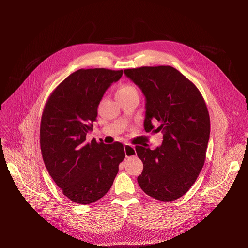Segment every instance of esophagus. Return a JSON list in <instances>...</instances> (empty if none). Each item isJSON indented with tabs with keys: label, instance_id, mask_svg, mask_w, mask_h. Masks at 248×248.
I'll return each mask as SVG.
<instances>
[{
	"label": "esophagus",
	"instance_id": "esophagus-1",
	"mask_svg": "<svg viewBox=\"0 0 248 248\" xmlns=\"http://www.w3.org/2000/svg\"><path fill=\"white\" fill-rule=\"evenodd\" d=\"M124 153H125V156L126 157H129V156H134L136 155V147L134 145L131 144H128V143H125L124 145Z\"/></svg>",
	"mask_w": 248,
	"mask_h": 248
}]
</instances>
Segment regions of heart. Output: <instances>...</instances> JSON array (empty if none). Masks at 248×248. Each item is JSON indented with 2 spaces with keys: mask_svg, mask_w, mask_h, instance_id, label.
I'll list each match as a JSON object with an SVG mask.
<instances>
[{
  "mask_svg": "<svg viewBox=\"0 0 248 248\" xmlns=\"http://www.w3.org/2000/svg\"><path fill=\"white\" fill-rule=\"evenodd\" d=\"M131 93H138L137 90L130 85H123L117 91V97L119 96H125Z\"/></svg>",
  "mask_w": 248,
  "mask_h": 248,
  "instance_id": "1",
  "label": "heart"
}]
</instances>
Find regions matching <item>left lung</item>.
Masks as SVG:
<instances>
[{
    "label": "left lung",
    "instance_id": "1",
    "mask_svg": "<svg viewBox=\"0 0 248 248\" xmlns=\"http://www.w3.org/2000/svg\"><path fill=\"white\" fill-rule=\"evenodd\" d=\"M145 96L144 130H161L152 151L137 145L143 170L140 188L155 200L171 202L186 194L202 171L210 134L209 113L194 84L170 65L124 70Z\"/></svg>",
    "mask_w": 248,
    "mask_h": 248
}]
</instances>
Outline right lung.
Wrapping results in <instances>:
<instances>
[{"label": "right lung", "mask_w": 248, "mask_h": 248, "mask_svg": "<svg viewBox=\"0 0 248 248\" xmlns=\"http://www.w3.org/2000/svg\"><path fill=\"white\" fill-rule=\"evenodd\" d=\"M122 76L123 70H78L46 103L40 128L43 159L56 185L76 203L90 204L102 199L125 157L121 142L86 140L104 93Z\"/></svg>", "instance_id": "add662e5"}]
</instances>
